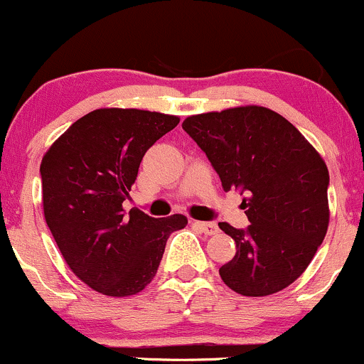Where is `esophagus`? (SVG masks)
Here are the masks:
<instances>
[{
	"label": "esophagus",
	"instance_id": "1",
	"mask_svg": "<svg viewBox=\"0 0 364 364\" xmlns=\"http://www.w3.org/2000/svg\"><path fill=\"white\" fill-rule=\"evenodd\" d=\"M195 226L198 228V230L202 231V233L205 235H215L219 231V228L215 223H205V221H195Z\"/></svg>",
	"mask_w": 364,
	"mask_h": 364
}]
</instances>
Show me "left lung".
Here are the masks:
<instances>
[{
    "instance_id": "8db88e82",
    "label": "left lung",
    "mask_w": 364,
    "mask_h": 364,
    "mask_svg": "<svg viewBox=\"0 0 364 364\" xmlns=\"http://www.w3.org/2000/svg\"><path fill=\"white\" fill-rule=\"evenodd\" d=\"M183 129L205 151L225 191L245 195L250 225L219 228L237 254L219 267L245 297L277 294L301 277L328 230V167L297 127L271 109L233 107L190 115Z\"/></svg>"
}]
</instances>
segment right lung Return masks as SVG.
Segmentation results:
<instances>
[{"instance_id": "1", "label": "right lung", "mask_w": 364, "mask_h": 364, "mask_svg": "<svg viewBox=\"0 0 364 364\" xmlns=\"http://www.w3.org/2000/svg\"><path fill=\"white\" fill-rule=\"evenodd\" d=\"M179 117L138 109H98L77 119L41 161L46 225L72 273L109 297L141 292L154 279L183 214L124 213L145 151Z\"/></svg>"}]
</instances>
